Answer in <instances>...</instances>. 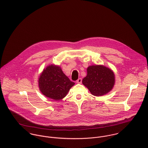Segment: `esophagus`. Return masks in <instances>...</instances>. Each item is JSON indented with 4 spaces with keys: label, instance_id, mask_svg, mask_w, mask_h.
Segmentation results:
<instances>
[{
    "label": "esophagus",
    "instance_id": "esophagus-1",
    "mask_svg": "<svg viewBox=\"0 0 148 148\" xmlns=\"http://www.w3.org/2000/svg\"><path fill=\"white\" fill-rule=\"evenodd\" d=\"M82 78H79V79H77V80L76 81V83H78V84H81V83H82Z\"/></svg>",
    "mask_w": 148,
    "mask_h": 148
}]
</instances>
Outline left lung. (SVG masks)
<instances>
[{
    "mask_svg": "<svg viewBox=\"0 0 148 148\" xmlns=\"http://www.w3.org/2000/svg\"><path fill=\"white\" fill-rule=\"evenodd\" d=\"M82 82L93 95L101 96L112 90L114 84V75L104 66L92 65L87 68V75Z\"/></svg>",
    "mask_w": 148,
    "mask_h": 148,
    "instance_id": "1",
    "label": "left lung"
}]
</instances>
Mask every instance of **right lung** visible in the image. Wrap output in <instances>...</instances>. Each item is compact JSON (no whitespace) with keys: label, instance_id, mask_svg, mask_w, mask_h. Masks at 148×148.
<instances>
[{"label":"right lung","instance_id":"obj_1","mask_svg":"<svg viewBox=\"0 0 148 148\" xmlns=\"http://www.w3.org/2000/svg\"><path fill=\"white\" fill-rule=\"evenodd\" d=\"M74 84L75 83L65 75L60 67L53 65L44 69L39 79V86L42 94L55 100L65 97Z\"/></svg>","mask_w":148,"mask_h":148}]
</instances>
